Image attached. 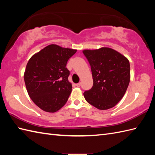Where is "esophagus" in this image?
<instances>
[{"mask_svg":"<svg viewBox=\"0 0 155 155\" xmlns=\"http://www.w3.org/2000/svg\"><path fill=\"white\" fill-rule=\"evenodd\" d=\"M81 83H77V84H76V86L78 87H81Z\"/></svg>","mask_w":155,"mask_h":155,"instance_id":"obj_1","label":"esophagus"}]
</instances>
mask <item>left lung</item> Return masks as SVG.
<instances>
[{
    "label": "left lung",
    "instance_id": "8db88e82",
    "mask_svg": "<svg viewBox=\"0 0 155 155\" xmlns=\"http://www.w3.org/2000/svg\"><path fill=\"white\" fill-rule=\"evenodd\" d=\"M91 67L93 86L84 93L88 103L100 110L114 107L127 91L130 78L129 61L108 47L84 50Z\"/></svg>",
    "mask_w": 155,
    "mask_h": 155
}]
</instances>
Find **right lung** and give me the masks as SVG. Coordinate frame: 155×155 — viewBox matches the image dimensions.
<instances>
[{
    "label": "right lung",
    "mask_w": 155,
    "mask_h": 155,
    "mask_svg": "<svg viewBox=\"0 0 155 155\" xmlns=\"http://www.w3.org/2000/svg\"><path fill=\"white\" fill-rule=\"evenodd\" d=\"M76 52L52 44L29 59L24 74L26 88L31 100L42 110L55 113L67 102L72 84L66 66Z\"/></svg>",
    "instance_id": "1"
}]
</instances>
